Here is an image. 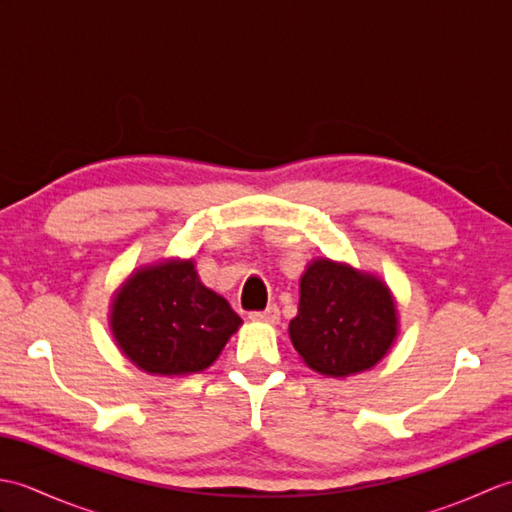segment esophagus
Segmentation results:
<instances>
[{
  "label": "esophagus",
  "instance_id": "34e87169",
  "mask_svg": "<svg viewBox=\"0 0 512 512\" xmlns=\"http://www.w3.org/2000/svg\"><path fill=\"white\" fill-rule=\"evenodd\" d=\"M250 319L264 321V323H277L279 321V310H277V306H268L262 312H250Z\"/></svg>",
  "mask_w": 512,
  "mask_h": 512
}]
</instances>
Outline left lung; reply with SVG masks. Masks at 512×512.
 I'll list each match as a JSON object with an SVG mask.
<instances>
[{
	"mask_svg": "<svg viewBox=\"0 0 512 512\" xmlns=\"http://www.w3.org/2000/svg\"><path fill=\"white\" fill-rule=\"evenodd\" d=\"M290 341L314 372L345 378L383 361L398 336V310L383 279L317 257L299 281Z\"/></svg>",
	"mask_w": 512,
	"mask_h": 512,
	"instance_id": "8db88e82",
	"label": "left lung"
}]
</instances>
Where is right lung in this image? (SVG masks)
<instances>
[{
    "label": "right lung",
    "instance_id": "add662e5",
    "mask_svg": "<svg viewBox=\"0 0 512 512\" xmlns=\"http://www.w3.org/2000/svg\"><path fill=\"white\" fill-rule=\"evenodd\" d=\"M242 319L206 288L193 259H162L136 268L114 292L110 328L138 369L187 376L211 367Z\"/></svg>",
    "mask_w": 512,
    "mask_h": 512
}]
</instances>
